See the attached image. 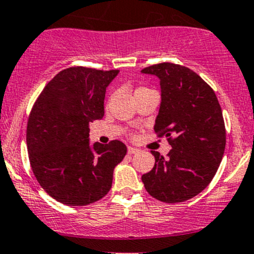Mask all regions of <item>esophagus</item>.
<instances>
[{
	"label": "esophagus",
	"instance_id": "34e87169",
	"mask_svg": "<svg viewBox=\"0 0 254 254\" xmlns=\"http://www.w3.org/2000/svg\"><path fill=\"white\" fill-rule=\"evenodd\" d=\"M127 150H128V154H137L138 151H139V149L134 148V146H128Z\"/></svg>",
	"mask_w": 254,
	"mask_h": 254
}]
</instances>
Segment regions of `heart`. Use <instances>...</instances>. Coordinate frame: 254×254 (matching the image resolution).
I'll use <instances>...</instances> for the list:
<instances>
[{
    "label": "heart",
    "mask_w": 254,
    "mask_h": 254,
    "mask_svg": "<svg viewBox=\"0 0 254 254\" xmlns=\"http://www.w3.org/2000/svg\"><path fill=\"white\" fill-rule=\"evenodd\" d=\"M143 90H149V89H146V88H138L137 90L134 91V94H135V93H139V91H143Z\"/></svg>",
    "instance_id": "b5f03b06"
}]
</instances>
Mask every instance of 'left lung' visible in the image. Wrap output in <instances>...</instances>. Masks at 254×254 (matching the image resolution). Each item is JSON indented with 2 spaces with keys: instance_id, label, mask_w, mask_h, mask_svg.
<instances>
[{
  "instance_id": "8db88e82",
  "label": "left lung",
  "mask_w": 254,
  "mask_h": 254,
  "mask_svg": "<svg viewBox=\"0 0 254 254\" xmlns=\"http://www.w3.org/2000/svg\"><path fill=\"white\" fill-rule=\"evenodd\" d=\"M160 79L161 104L154 130L171 145L166 158L151 150L155 165L142 176L146 192L165 203L190 199L210 184L223 159L226 130L218 98L192 69L153 64L142 69Z\"/></svg>"
}]
</instances>
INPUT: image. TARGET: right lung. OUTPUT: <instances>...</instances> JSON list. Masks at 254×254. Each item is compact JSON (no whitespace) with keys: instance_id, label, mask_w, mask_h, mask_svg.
Listing matches in <instances>:
<instances>
[{"instance_id":"add662e5","label":"right lung","mask_w":254,"mask_h":254,"mask_svg":"<svg viewBox=\"0 0 254 254\" xmlns=\"http://www.w3.org/2000/svg\"><path fill=\"white\" fill-rule=\"evenodd\" d=\"M119 69L77 66L57 73L34 103L27 126L31 170L48 194L66 205L101 199L127 146L89 142V124L104 116L106 88Z\"/></svg>"}]
</instances>
